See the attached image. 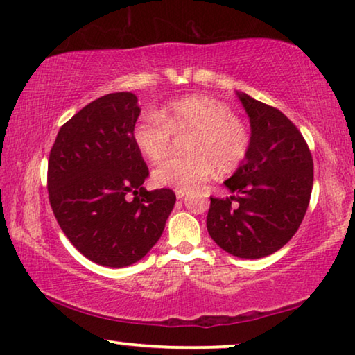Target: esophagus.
<instances>
[{"label":"esophagus","instance_id":"1","mask_svg":"<svg viewBox=\"0 0 355 355\" xmlns=\"http://www.w3.org/2000/svg\"><path fill=\"white\" fill-rule=\"evenodd\" d=\"M175 194H177L178 199H182V198H184V194H187V191H184V189H177Z\"/></svg>","mask_w":355,"mask_h":355}]
</instances>
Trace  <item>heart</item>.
<instances>
[{"mask_svg": "<svg viewBox=\"0 0 355 355\" xmlns=\"http://www.w3.org/2000/svg\"><path fill=\"white\" fill-rule=\"evenodd\" d=\"M173 133H189L188 154L173 157L154 171L161 187L191 189L217 171L230 173L241 166L251 146V135L232 109L207 96H187L157 112H146L133 127V143L148 161L159 162L171 153Z\"/></svg>", "mask_w": 355, "mask_h": 355, "instance_id": "obj_1", "label": "heart"}]
</instances>
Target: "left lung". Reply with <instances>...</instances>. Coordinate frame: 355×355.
<instances>
[{
  "mask_svg": "<svg viewBox=\"0 0 355 355\" xmlns=\"http://www.w3.org/2000/svg\"><path fill=\"white\" fill-rule=\"evenodd\" d=\"M251 125L246 159L223 182L227 199L211 198L207 232L223 251L261 259L282 249L306 216L313 162L294 123L246 93L236 92Z\"/></svg>",
  "mask_w": 355,
  "mask_h": 355,
  "instance_id": "left-lung-1",
  "label": "left lung"
}]
</instances>
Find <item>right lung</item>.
Returning <instances> with one entry per match:
<instances>
[{
  "mask_svg": "<svg viewBox=\"0 0 355 355\" xmlns=\"http://www.w3.org/2000/svg\"><path fill=\"white\" fill-rule=\"evenodd\" d=\"M139 112L133 93L98 98L64 123L49 153L54 217L69 241L98 266L122 268L141 261L161 238L177 199L172 189L141 187L149 171L133 143Z\"/></svg>",
  "mask_w": 355,
  "mask_h": 355,
  "instance_id": "1",
  "label": "right lung"
}]
</instances>
